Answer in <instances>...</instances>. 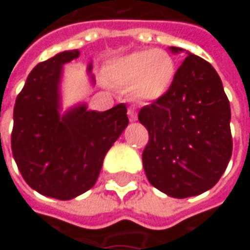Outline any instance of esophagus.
<instances>
[{"label": "esophagus", "mask_w": 250, "mask_h": 250, "mask_svg": "<svg viewBox=\"0 0 250 250\" xmlns=\"http://www.w3.org/2000/svg\"><path fill=\"white\" fill-rule=\"evenodd\" d=\"M128 117H129V120L132 121V122L138 120V112H136V108H135V107H129V108H128Z\"/></svg>", "instance_id": "34e87169"}]
</instances>
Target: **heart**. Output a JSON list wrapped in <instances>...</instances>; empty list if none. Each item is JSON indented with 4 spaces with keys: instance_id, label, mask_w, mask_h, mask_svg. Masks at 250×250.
Segmentation results:
<instances>
[{
    "instance_id": "b5f03b06",
    "label": "heart",
    "mask_w": 250,
    "mask_h": 250,
    "mask_svg": "<svg viewBox=\"0 0 250 250\" xmlns=\"http://www.w3.org/2000/svg\"><path fill=\"white\" fill-rule=\"evenodd\" d=\"M177 62L164 50H138L112 60L105 75L111 82L128 89V96L142 104L157 101L171 90L177 79Z\"/></svg>"
}]
</instances>
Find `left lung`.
I'll return each instance as SVG.
<instances>
[{
  "mask_svg": "<svg viewBox=\"0 0 250 250\" xmlns=\"http://www.w3.org/2000/svg\"><path fill=\"white\" fill-rule=\"evenodd\" d=\"M187 54L171 90L139 112V122L149 130L142 154L146 177L177 199L211 189L232 154L231 108L221 79L203 58Z\"/></svg>",
  "mask_w": 250,
  "mask_h": 250,
  "instance_id": "1",
  "label": "left lung"
}]
</instances>
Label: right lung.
I'll use <instances>...</instances> for the list:
<instances>
[{
    "label": "right lung",
    "mask_w": 250,
    "mask_h": 250,
    "mask_svg": "<svg viewBox=\"0 0 250 250\" xmlns=\"http://www.w3.org/2000/svg\"><path fill=\"white\" fill-rule=\"evenodd\" d=\"M79 54L63 51L37 63L14 107L11 146L16 166L32 189L60 200L93 188L107 151L129 122L125 104L103 112L76 104L61 112L63 65ZM90 79L94 83L93 75Z\"/></svg>",
    "instance_id": "right-lung-1"
}]
</instances>
